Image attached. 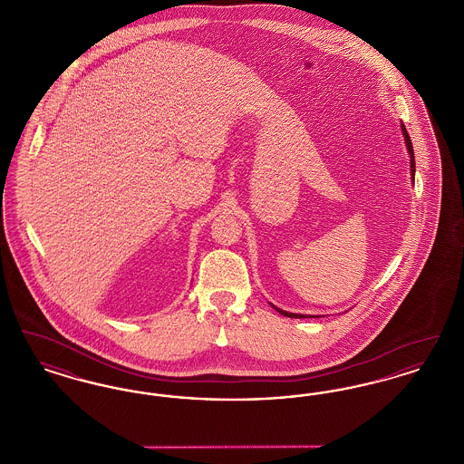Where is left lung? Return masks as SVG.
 Listing matches in <instances>:
<instances>
[{
	"label": "left lung",
	"instance_id": "1",
	"mask_svg": "<svg viewBox=\"0 0 464 464\" xmlns=\"http://www.w3.org/2000/svg\"><path fill=\"white\" fill-rule=\"evenodd\" d=\"M401 132H403V137H405V144H407V150H409V155H411V174H412V180H414V172H416V161H414V150H412V142H411V137H409V133H407V129H405V125L401 123ZM278 313H282L284 316H288V318H306L304 314H295V313H287V311H282V309L276 308Z\"/></svg>",
	"mask_w": 464,
	"mask_h": 464
}]
</instances>
